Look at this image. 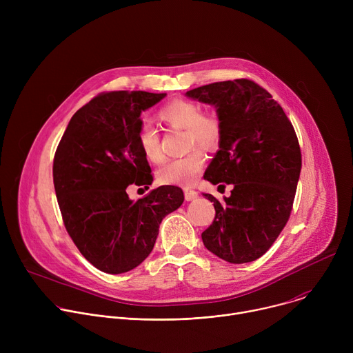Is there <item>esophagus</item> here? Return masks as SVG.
Listing matches in <instances>:
<instances>
[{"instance_id":"34e87169","label":"esophagus","mask_w":353,"mask_h":353,"mask_svg":"<svg viewBox=\"0 0 353 353\" xmlns=\"http://www.w3.org/2000/svg\"><path fill=\"white\" fill-rule=\"evenodd\" d=\"M196 196H198V192H196V191L190 190V188H185V190H184V198H185V201H192V199H195Z\"/></svg>"}]
</instances>
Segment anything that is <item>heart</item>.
I'll return each mask as SVG.
<instances>
[{"instance_id":"b5f03b06","label":"heart","mask_w":353,"mask_h":353,"mask_svg":"<svg viewBox=\"0 0 353 353\" xmlns=\"http://www.w3.org/2000/svg\"><path fill=\"white\" fill-rule=\"evenodd\" d=\"M159 119L173 128L185 130L187 145H198L201 148H214L221 137V124L212 114H203L196 103L190 100H174L159 112ZM138 145L143 158L152 163H159L163 154L159 143V135L155 127L143 123L138 130ZM204 166V155L194 149L183 158L170 159L163 163L157 177L159 183L166 185H190L192 184Z\"/></svg>"}]
</instances>
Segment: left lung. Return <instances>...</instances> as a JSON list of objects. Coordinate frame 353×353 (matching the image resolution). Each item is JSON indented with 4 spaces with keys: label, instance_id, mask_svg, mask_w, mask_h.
<instances>
[{
    "label": "left lung",
    "instance_id": "obj_1",
    "mask_svg": "<svg viewBox=\"0 0 353 353\" xmlns=\"http://www.w3.org/2000/svg\"><path fill=\"white\" fill-rule=\"evenodd\" d=\"M187 97L215 108L221 124L219 150L204 179L225 187V203L203 194L215 207L204 245L232 264L265 254L285 228L301 169L292 123L272 96L248 79L215 82L188 90Z\"/></svg>",
    "mask_w": 353,
    "mask_h": 353
}]
</instances>
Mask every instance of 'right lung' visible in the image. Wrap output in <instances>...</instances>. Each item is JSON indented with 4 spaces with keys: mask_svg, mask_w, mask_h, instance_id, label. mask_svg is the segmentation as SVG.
I'll return each mask as SVG.
<instances>
[{
    "mask_svg": "<svg viewBox=\"0 0 353 353\" xmlns=\"http://www.w3.org/2000/svg\"><path fill=\"white\" fill-rule=\"evenodd\" d=\"M166 93L108 92L70 120L53 163L56 195L68 234L97 270L123 274L152 251L162 219L184 201L181 188L162 185L138 201L127 187L152 184L138 145L141 113Z\"/></svg>",
    "mask_w": 353,
    "mask_h": 353,
    "instance_id": "add662e5",
    "label": "right lung"
}]
</instances>
